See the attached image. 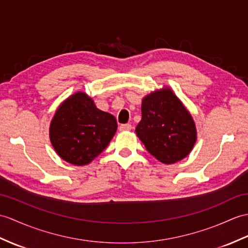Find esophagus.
Instances as JSON below:
<instances>
[{"label":"esophagus","instance_id":"34e87169","mask_svg":"<svg viewBox=\"0 0 248 248\" xmlns=\"http://www.w3.org/2000/svg\"><path fill=\"white\" fill-rule=\"evenodd\" d=\"M131 128H132V125L130 124H124L119 125L120 131H129V130H131Z\"/></svg>","mask_w":248,"mask_h":248}]
</instances>
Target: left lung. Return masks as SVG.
<instances>
[{
    "label": "left lung",
    "mask_w": 248,
    "mask_h": 248,
    "mask_svg": "<svg viewBox=\"0 0 248 248\" xmlns=\"http://www.w3.org/2000/svg\"><path fill=\"white\" fill-rule=\"evenodd\" d=\"M136 134L148 152L164 164L186 157L197 140L191 115L170 89L143 98Z\"/></svg>",
    "instance_id": "obj_1"
}]
</instances>
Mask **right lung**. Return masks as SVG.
I'll use <instances>...</instances> for the list:
<instances>
[{"mask_svg": "<svg viewBox=\"0 0 248 248\" xmlns=\"http://www.w3.org/2000/svg\"><path fill=\"white\" fill-rule=\"evenodd\" d=\"M117 130L113 115L97 108L91 98L79 92L57 110L50 124V141L65 162L83 166L97 157Z\"/></svg>", "mask_w": 248, "mask_h": 248, "instance_id": "obj_1", "label": "right lung"}]
</instances>
